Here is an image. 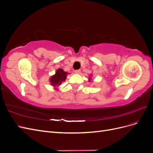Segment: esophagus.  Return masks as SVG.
<instances>
[{"label":"esophagus","mask_w":153,"mask_h":153,"mask_svg":"<svg viewBox=\"0 0 153 153\" xmlns=\"http://www.w3.org/2000/svg\"><path fill=\"white\" fill-rule=\"evenodd\" d=\"M80 69H77V70H75V71H74V72H75V73H76V74H79L80 73Z\"/></svg>","instance_id":"1"}]
</instances>
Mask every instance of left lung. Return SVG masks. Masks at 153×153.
Masks as SVG:
<instances>
[{"mask_svg": "<svg viewBox=\"0 0 153 153\" xmlns=\"http://www.w3.org/2000/svg\"><path fill=\"white\" fill-rule=\"evenodd\" d=\"M89 80H91V79H89Z\"/></svg>", "mask_w": 153, "mask_h": 153, "instance_id": "left-lung-1", "label": "left lung"}]
</instances>
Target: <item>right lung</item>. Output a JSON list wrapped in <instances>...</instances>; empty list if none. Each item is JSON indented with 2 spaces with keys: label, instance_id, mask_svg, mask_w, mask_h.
Returning a JSON list of instances; mask_svg holds the SVG:
<instances>
[{
  "label": "right lung",
  "instance_id": "obj_1",
  "mask_svg": "<svg viewBox=\"0 0 153 153\" xmlns=\"http://www.w3.org/2000/svg\"><path fill=\"white\" fill-rule=\"evenodd\" d=\"M67 72L64 71L63 69L59 68L55 72V74L51 76L50 82L53 87L61 85L62 82H64L66 79Z\"/></svg>",
  "mask_w": 153,
  "mask_h": 153
}]
</instances>
